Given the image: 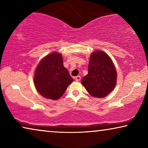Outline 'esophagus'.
<instances>
[{
	"instance_id": "34e87169",
	"label": "esophagus",
	"mask_w": 148,
	"mask_h": 148,
	"mask_svg": "<svg viewBox=\"0 0 148 148\" xmlns=\"http://www.w3.org/2000/svg\"><path fill=\"white\" fill-rule=\"evenodd\" d=\"M75 79L77 82H79V81L81 80V77L79 75L76 76L75 77Z\"/></svg>"
}]
</instances>
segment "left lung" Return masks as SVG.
<instances>
[{"label":"left lung","mask_w":148,"mask_h":148,"mask_svg":"<svg viewBox=\"0 0 148 148\" xmlns=\"http://www.w3.org/2000/svg\"><path fill=\"white\" fill-rule=\"evenodd\" d=\"M117 74L112 60L102 50L92 52L88 65V74L82 84L91 96L104 98L114 90Z\"/></svg>","instance_id":"left-lung-1"}]
</instances>
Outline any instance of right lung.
Listing matches in <instances>:
<instances>
[{
  "label": "right lung",
  "instance_id": "add662e5",
  "mask_svg": "<svg viewBox=\"0 0 148 148\" xmlns=\"http://www.w3.org/2000/svg\"><path fill=\"white\" fill-rule=\"evenodd\" d=\"M68 70L63 66L59 52H53L40 60L35 71L34 82L42 96L56 100L60 98L73 82Z\"/></svg>",
  "mask_w": 148,
  "mask_h": 148
}]
</instances>
